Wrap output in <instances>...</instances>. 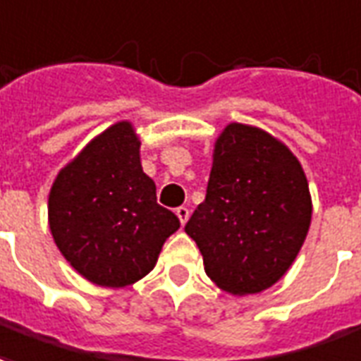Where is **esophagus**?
<instances>
[{"instance_id": "34e87169", "label": "esophagus", "mask_w": 361, "mask_h": 361, "mask_svg": "<svg viewBox=\"0 0 361 361\" xmlns=\"http://www.w3.org/2000/svg\"><path fill=\"white\" fill-rule=\"evenodd\" d=\"M176 214H178V218H180L181 226H185V221L189 220V208L188 207L176 208Z\"/></svg>"}]
</instances>
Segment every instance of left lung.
I'll use <instances>...</instances> for the list:
<instances>
[{
	"label": "left lung",
	"instance_id": "1",
	"mask_svg": "<svg viewBox=\"0 0 361 361\" xmlns=\"http://www.w3.org/2000/svg\"><path fill=\"white\" fill-rule=\"evenodd\" d=\"M312 220L308 180L289 147L229 124L214 145L207 197L185 224L204 271L231 295H255L295 262Z\"/></svg>",
	"mask_w": 361,
	"mask_h": 361
}]
</instances>
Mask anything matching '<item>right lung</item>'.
Returning a JSON list of instances; mask_svg holds the SVG:
<instances>
[{"instance_id": "right-lung-1", "label": "right lung", "mask_w": 361, "mask_h": 361, "mask_svg": "<svg viewBox=\"0 0 361 361\" xmlns=\"http://www.w3.org/2000/svg\"><path fill=\"white\" fill-rule=\"evenodd\" d=\"M140 140L118 122L68 162L49 193V229L66 262L101 287H126L145 277L180 220L157 202L143 172Z\"/></svg>"}]
</instances>
